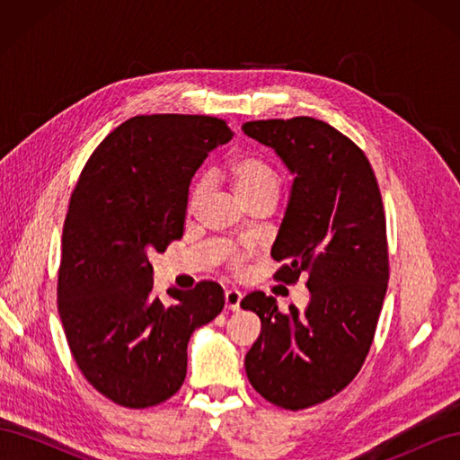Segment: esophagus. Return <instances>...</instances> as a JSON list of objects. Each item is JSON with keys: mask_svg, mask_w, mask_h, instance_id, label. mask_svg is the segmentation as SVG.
<instances>
[{"mask_svg": "<svg viewBox=\"0 0 460 460\" xmlns=\"http://www.w3.org/2000/svg\"><path fill=\"white\" fill-rule=\"evenodd\" d=\"M225 303L228 311H240V303H242V294L235 288H230L225 291Z\"/></svg>", "mask_w": 460, "mask_h": 460, "instance_id": "esophagus-1", "label": "esophagus"}]
</instances>
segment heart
Masks as SVG:
<instances>
[{
	"instance_id": "b5f03b06",
	"label": "heart",
	"mask_w": 460,
	"mask_h": 460,
	"mask_svg": "<svg viewBox=\"0 0 460 460\" xmlns=\"http://www.w3.org/2000/svg\"><path fill=\"white\" fill-rule=\"evenodd\" d=\"M230 178L234 182L235 191L240 193V198L247 203L253 198L259 196H278V190H280V174L276 172L274 166L257 153H245V155L235 157L228 166ZM208 180L201 178L199 182L193 186L190 203L196 205L207 191ZM242 255L232 253L230 264L234 269H238L242 264Z\"/></svg>"
}]
</instances>
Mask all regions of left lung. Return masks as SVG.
Wrapping results in <instances>:
<instances>
[{"instance_id": "left-lung-1", "label": "left lung", "mask_w": 460, "mask_h": 460, "mask_svg": "<svg viewBox=\"0 0 460 460\" xmlns=\"http://www.w3.org/2000/svg\"><path fill=\"white\" fill-rule=\"evenodd\" d=\"M242 130L296 176L272 245L284 261L274 280L305 274L311 291L305 313H280L262 291L242 299L261 318L245 372L272 405L309 409L349 385L370 351L389 278L382 193L363 149L324 120H252Z\"/></svg>"}]
</instances>
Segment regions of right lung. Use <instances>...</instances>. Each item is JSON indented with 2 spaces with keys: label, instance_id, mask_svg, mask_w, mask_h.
Wrapping results in <instances>:
<instances>
[{
  "label": "right lung",
  "instance_id": "1",
  "mask_svg": "<svg viewBox=\"0 0 460 460\" xmlns=\"http://www.w3.org/2000/svg\"><path fill=\"white\" fill-rule=\"evenodd\" d=\"M205 115H137L95 147L68 203L59 316L84 378L107 399L147 409L186 378L188 341L225 307L211 280L153 296L149 257L184 234L188 188L208 151L232 140Z\"/></svg>",
  "mask_w": 460,
  "mask_h": 460
}]
</instances>
